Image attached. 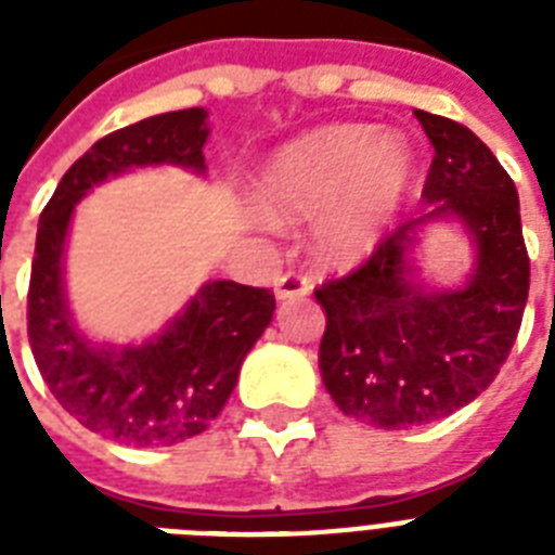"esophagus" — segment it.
I'll use <instances>...</instances> for the list:
<instances>
[{"label": "esophagus", "instance_id": "obj_1", "mask_svg": "<svg viewBox=\"0 0 555 555\" xmlns=\"http://www.w3.org/2000/svg\"><path fill=\"white\" fill-rule=\"evenodd\" d=\"M273 291H276V299H299L311 294V279L302 273H282Z\"/></svg>", "mask_w": 555, "mask_h": 555}]
</instances>
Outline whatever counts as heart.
I'll list each match as a JSON object with an SVG mask.
<instances>
[{"label": "heart", "mask_w": 555, "mask_h": 555, "mask_svg": "<svg viewBox=\"0 0 555 555\" xmlns=\"http://www.w3.org/2000/svg\"><path fill=\"white\" fill-rule=\"evenodd\" d=\"M412 146L371 126H328L276 152L261 178V201L279 216L315 218L313 244L328 264L369 259L412 190ZM261 224L273 216L261 209Z\"/></svg>", "instance_id": "1"}]
</instances>
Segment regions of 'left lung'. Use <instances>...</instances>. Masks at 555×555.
Listing matches in <instances>:
<instances>
[{
    "instance_id": "1",
    "label": "left lung",
    "mask_w": 555,
    "mask_h": 555,
    "mask_svg": "<svg viewBox=\"0 0 555 555\" xmlns=\"http://www.w3.org/2000/svg\"><path fill=\"white\" fill-rule=\"evenodd\" d=\"M414 117L435 146L423 216L317 291L322 383L339 412L377 429L423 426L473 403L507 360L530 291L513 178L466 126L421 108ZM443 220L476 253L465 282L449 288L421 280L413 259L422 230Z\"/></svg>"
}]
</instances>
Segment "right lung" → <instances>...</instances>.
<instances>
[{
	"instance_id": "add662e5",
	"label": "right lung",
	"mask_w": 555,
	"mask_h": 555,
	"mask_svg": "<svg viewBox=\"0 0 555 555\" xmlns=\"http://www.w3.org/2000/svg\"><path fill=\"white\" fill-rule=\"evenodd\" d=\"M207 108L146 117L100 138L56 184L39 216L30 264L28 339L37 369L65 412L126 447H172L216 421L244 357L273 320L268 287L209 279L143 343H94L77 328L65 294V242L74 207L98 184L141 167L204 176Z\"/></svg>"
}]
</instances>
